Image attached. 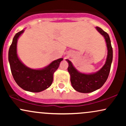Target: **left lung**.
<instances>
[{
  "label": "left lung",
  "mask_w": 126,
  "mask_h": 126,
  "mask_svg": "<svg viewBox=\"0 0 126 126\" xmlns=\"http://www.w3.org/2000/svg\"><path fill=\"white\" fill-rule=\"evenodd\" d=\"M95 28L104 37L107 48V56L104 66L94 73H84L78 70L71 61L66 60L69 64L67 70L70 76L72 87L81 93H90L103 86L108 77L112 61V48L109 35L99 27H96Z\"/></svg>",
  "instance_id": "1"
}]
</instances>
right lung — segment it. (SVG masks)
<instances>
[{
  "label": "right lung",
  "instance_id": "obj_1",
  "mask_svg": "<svg viewBox=\"0 0 126 126\" xmlns=\"http://www.w3.org/2000/svg\"><path fill=\"white\" fill-rule=\"evenodd\" d=\"M25 30L16 34L13 38L8 53V60L11 72L16 83L24 90L32 92H40L51 86L53 75L58 69L60 58L54 60L46 67L41 69H31L22 62L17 54V43Z\"/></svg>",
  "mask_w": 126,
  "mask_h": 126
}]
</instances>
